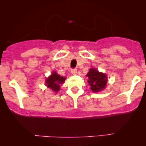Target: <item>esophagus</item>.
I'll return each instance as SVG.
<instances>
[{
	"mask_svg": "<svg viewBox=\"0 0 146 146\" xmlns=\"http://www.w3.org/2000/svg\"><path fill=\"white\" fill-rule=\"evenodd\" d=\"M70 72H71V73L73 75H76V73H77V70H76V68H73L71 69Z\"/></svg>",
	"mask_w": 146,
	"mask_h": 146,
	"instance_id": "esophagus-1",
	"label": "esophagus"
}]
</instances>
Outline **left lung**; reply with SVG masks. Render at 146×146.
Here are the masks:
<instances>
[{"mask_svg": "<svg viewBox=\"0 0 146 146\" xmlns=\"http://www.w3.org/2000/svg\"><path fill=\"white\" fill-rule=\"evenodd\" d=\"M88 78V83L92 92H98L103 90L107 85V77L104 73H100L95 68H90L87 73Z\"/></svg>", "mask_w": 146, "mask_h": 146, "instance_id": "obj_1", "label": "left lung"}]
</instances>
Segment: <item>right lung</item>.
I'll return each mask as SVG.
<instances>
[{
  "label": "right lung",
  "mask_w": 146,
  "mask_h": 146,
  "mask_svg": "<svg viewBox=\"0 0 146 146\" xmlns=\"http://www.w3.org/2000/svg\"><path fill=\"white\" fill-rule=\"evenodd\" d=\"M66 79V78L58 75L56 71H53L51 76L46 79V85L47 88L51 89L54 92H58L60 89V85L64 83Z\"/></svg>",
  "instance_id": "right-lung-1"
}]
</instances>
